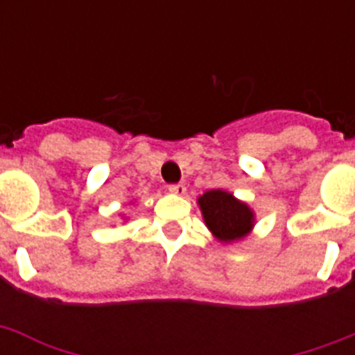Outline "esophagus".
I'll list each match as a JSON object with an SVG mask.
<instances>
[{
    "label": "esophagus",
    "mask_w": 355,
    "mask_h": 355,
    "mask_svg": "<svg viewBox=\"0 0 355 355\" xmlns=\"http://www.w3.org/2000/svg\"><path fill=\"white\" fill-rule=\"evenodd\" d=\"M169 191L175 195H184L186 193V186H184V184H171V186H169Z\"/></svg>",
    "instance_id": "esophagus-1"
}]
</instances>
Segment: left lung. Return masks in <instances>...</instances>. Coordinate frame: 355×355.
I'll use <instances>...</instances> for the list:
<instances>
[{
    "mask_svg": "<svg viewBox=\"0 0 355 355\" xmlns=\"http://www.w3.org/2000/svg\"><path fill=\"white\" fill-rule=\"evenodd\" d=\"M199 206L206 227L223 243H232L250 234L254 227V211L232 193L223 189H210L199 197Z\"/></svg>",
    "mask_w": 355,
    "mask_h": 355,
    "instance_id": "obj_1",
    "label": "left lung"
}]
</instances>
